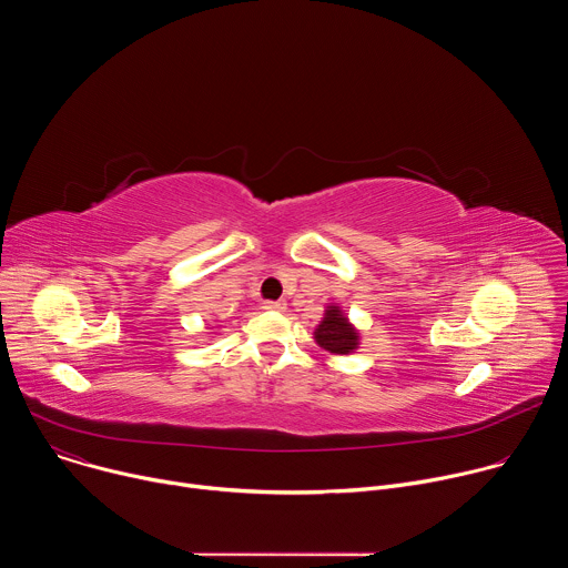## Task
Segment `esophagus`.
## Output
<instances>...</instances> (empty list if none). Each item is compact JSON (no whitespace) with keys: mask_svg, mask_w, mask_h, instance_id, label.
<instances>
[{"mask_svg":"<svg viewBox=\"0 0 568 568\" xmlns=\"http://www.w3.org/2000/svg\"><path fill=\"white\" fill-rule=\"evenodd\" d=\"M263 307H265V310H274V312H283V310H285V303H283V301H265Z\"/></svg>","mask_w":568,"mask_h":568,"instance_id":"esophagus-1","label":"esophagus"}]
</instances>
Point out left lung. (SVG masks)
I'll return each mask as SVG.
<instances>
[{"label": "left lung", "mask_w": 568, "mask_h": 568, "mask_svg": "<svg viewBox=\"0 0 568 568\" xmlns=\"http://www.w3.org/2000/svg\"><path fill=\"white\" fill-rule=\"evenodd\" d=\"M314 342L333 355H351L359 348V333L339 305H328L314 331Z\"/></svg>", "instance_id": "8db88e82"}]
</instances>
